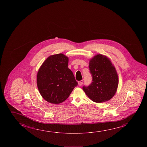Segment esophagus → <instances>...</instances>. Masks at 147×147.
Instances as JSON below:
<instances>
[{"label":"esophagus","mask_w":147,"mask_h":147,"mask_svg":"<svg viewBox=\"0 0 147 147\" xmlns=\"http://www.w3.org/2000/svg\"><path fill=\"white\" fill-rule=\"evenodd\" d=\"M83 82H84V80H81L78 82L79 86H82V84H83Z\"/></svg>","instance_id":"esophagus-1"}]
</instances>
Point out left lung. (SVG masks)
<instances>
[{"instance_id": "1", "label": "left lung", "mask_w": 147, "mask_h": 147, "mask_svg": "<svg viewBox=\"0 0 147 147\" xmlns=\"http://www.w3.org/2000/svg\"><path fill=\"white\" fill-rule=\"evenodd\" d=\"M89 70L92 81L82 89L92 101L101 103L108 101L115 94L118 87V75L109 58L98 54L91 59Z\"/></svg>"}]
</instances>
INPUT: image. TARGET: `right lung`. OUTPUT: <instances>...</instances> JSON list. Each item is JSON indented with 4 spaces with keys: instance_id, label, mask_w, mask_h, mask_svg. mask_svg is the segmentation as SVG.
I'll use <instances>...</instances> for the list:
<instances>
[{
    "instance_id": "right-lung-1",
    "label": "right lung",
    "mask_w": 147,
    "mask_h": 147,
    "mask_svg": "<svg viewBox=\"0 0 147 147\" xmlns=\"http://www.w3.org/2000/svg\"><path fill=\"white\" fill-rule=\"evenodd\" d=\"M68 57L63 54L49 56L41 65L37 75V84L41 96L49 102H63L78 85L67 67Z\"/></svg>"
}]
</instances>
